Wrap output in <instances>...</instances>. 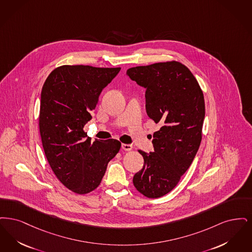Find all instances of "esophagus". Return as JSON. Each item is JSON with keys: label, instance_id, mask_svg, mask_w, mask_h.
<instances>
[{"label": "esophagus", "instance_id": "1", "mask_svg": "<svg viewBox=\"0 0 252 252\" xmlns=\"http://www.w3.org/2000/svg\"><path fill=\"white\" fill-rule=\"evenodd\" d=\"M121 148L124 151H131V149H132V146L130 145V144H122Z\"/></svg>", "mask_w": 252, "mask_h": 252}]
</instances>
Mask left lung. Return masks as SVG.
Listing matches in <instances>:
<instances>
[{
	"instance_id": "1",
	"label": "left lung",
	"mask_w": 252,
	"mask_h": 252,
	"mask_svg": "<svg viewBox=\"0 0 252 252\" xmlns=\"http://www.w3.org/2000/svg\"><path fill=\"white\" fill-rule=\"evenodd\" d=\"M127 76L146 88V111L161 128L154 133V153L138 151L142 169L132 179L146 197H163L192 164L201 142L204 97L192 72L172 61L131 67Z\"/></svg>"
}]
</instances>
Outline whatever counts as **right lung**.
<instances>
[{
  "mask_svg": "<svg viewBox=\"0 0 252 252\" xmlns=\"http://www.w3.org/2000/svg\"><path fill=\"white\" fill-rule=\"evenodd\" d=\"M121 67L59 66L44 83L39 131L46 158L57 179L72 192L87 194L100 184L121 149L116 139L94 142L84 131L98 97Z\"/></svg>",
  "mask_w": 252,
  "mask_h": 252,
  "instance_id": "right-lung-1",
  "label": "right lung"
}]
</instances>
